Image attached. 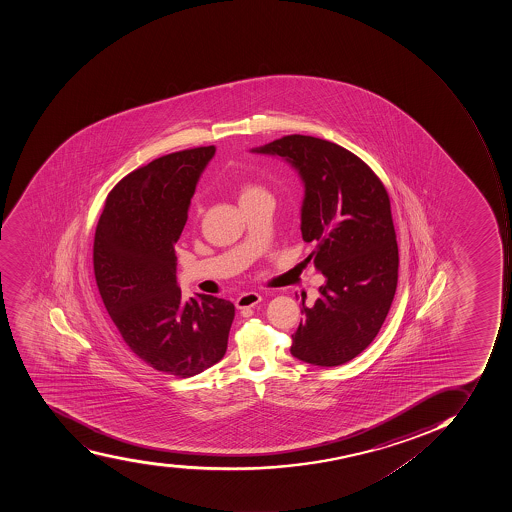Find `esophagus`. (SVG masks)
<instances>
[{"label":"esophagus","instance_id":"1","mask_svg":"<svg viewBox=\"0 0 512 512\" xmlns=\"http://www.w3.org/2000/svg\"><path fill=\"white\" fill-rule=\"evenodd\" d=\"M261 302V295L258 292H244L238 299H236V307L238 309H251L254 305Z\"/></svg>","mask_w":512,"mask_h":512}]
</instances>
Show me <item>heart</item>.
<instances>
[{
    "label": "heart",
    "mask_w": 512,
    "mask_h": 512,
    "mask_svg": "<svg viewBox=\"0 0 512 512\" xmlns=\"http://www.w3.org/2000/svg\"><path fill=\"white\" fill-rule=\"evenodd\" d=\"M264 190L259 185L246 184L240 192V200L244 198L253 197V195L263 194Z\"/></svg>",
    "instance_id": "b5f03b06"
}]
</instances>
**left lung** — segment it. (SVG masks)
<instances>
[{
	"mask_svg": "<svg viewBox=\"0 0 512 512\" xmlns=\"http://www.w3.org/2000/svg\"><path fill=\"white\" fill-rule=\"evenodd\" d=\"M294 167L304 184L300 231L307 261L325 276L312 307L302 299L291 353L314 366L360 355L383 327L396 294L399 251L391 202L378 175L348 149L291 134L251 149Z\"/></svg>",
	"mask_w": 512,
	"mask_h": 512,
	"instance_id": "1",
	"label": "left lung"
}]
</instances>
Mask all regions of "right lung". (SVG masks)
Instances as JSON below:
<instances>
[{
	"label": "right lung",
	"mask_w": 512,
	"mask_h": 512,
	"mask_svg": "<svg viewBox=\"0 0 512 512\" xmlns=\"http://www.w3.org/2000/svg\"><path fill=\"white\" fill-rule=\"evenodd\" d=\"M215 146L172 152L139 167L106 197L93 243L98 291L129 350L151 368L190 378L225 356L235 305L185 300L174 244Z\"/></svg>",
	"instance_id": "obj_1"
}]
</instances>
